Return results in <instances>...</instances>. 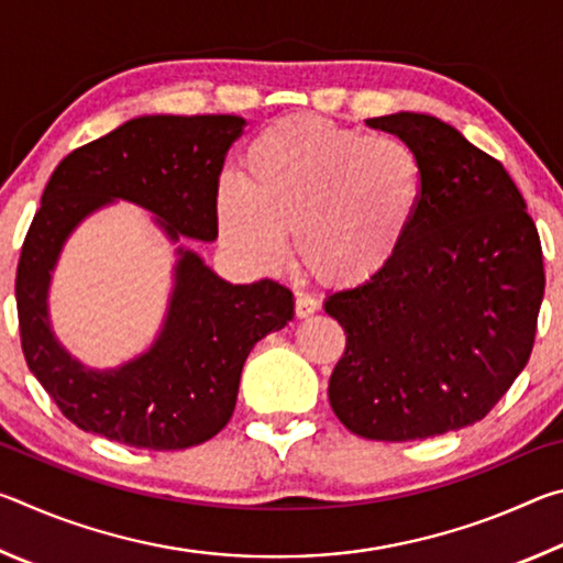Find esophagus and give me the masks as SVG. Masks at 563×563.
Instances as JSON below:
<instances>
[{
    "instance_id": "34e87169",
    "label": "esophagus",
    "mask_w": 563,
    "mask_h": 563,
    "mask_svg": "<svg viewBox=\"0 0 563 563\" xmlns=\"http://www.w3.org/2000/svg\"><path fill=\"white\" fill-rule=\"evenodd\" d=\"M318 308H320V302L316 298H310V295L300 292L298 298H295V316H298L300 320L310 318L312 312H318Z\"/></svg>"
}]
</instances>
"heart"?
Masks as SVG:
<instances>
[{"label": "heart", "instance_id": "b5f03b06", "mask_svg": "<svg viewBox=\"0 0 563 563\" xmlns=\"http://www.w3.org/2000/svg\"><path fill=\"white\" fill-rule=\"evenodd\" d=\"M424 198L422 161L402 139L288 117L247 146L241 184L218 188V235L243 268L268 275L288 261L295 231L322 278L362 285L395 263Z\"/></svg>", "mask_w": 563, "mask_h": 563}]
</instances>
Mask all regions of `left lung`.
<instances>
[{
    "instance_id": "8db88e82",
    "label": "left lung",
    "mask_w": 563,
    "mask_h": 563,
    "mask_svg": "<svg viewBox=\"0 0 563 563\" xmlns=\"http://www.w3.org/2000/svg\"><path fill=\"white\" fill-rule=\"evenodd\" d=\"M365 123L417 151L427 198L383 275L328 295L347 335L330 407L365 440H427L487 417L527 367L541 243L511 176L450 123L415 111Z\"/></svg>"
}]
</instances>
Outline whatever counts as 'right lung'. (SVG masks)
<instances>
[{
    "instance_id": "1",
    "label": "right lung",
    "mask_w": 563,
    "mask_h": 563,
    "mask_svg": "<svg viewBox=\"0 0 563 563\" xmlns=\"http://www.w3.org/2000/svg\"><path fill=\"white\" fill-rule=\"evenodd\" d=\"M245 119L139 117L71 151L46 184L16 268L26 365L84 432L139 450H186L231 419L255 342L292 320V292L273 280L233 285L180 238H218L216 196ZM117 200L144 207L177 243L175 288L159 335L117 368L84 366L53 335L48 290L70 233Z\"/></svg>"
}]
</instances>
